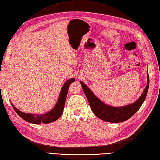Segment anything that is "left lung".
<instances>
[{"label": "left lung", "mask_w": 160, "mask_h": 160, "mask_svg": "<svg viewBox=\"0 0 160 160\" xmlns=\"http://www.w3.org/2000/svg\"><path fill=\"white\" fill-rule=\"evenodd\" d=\"M80 84L85 95L87 98L90 107L95 115L103 121L118 123L128 120L141 107L148 92L149 77L148 72H147V84L138 100L132 104L122 106V107H112V106L105 104L94 95L91 90L84 82H80Z\"/></svg>", "instance_id": "obj_1"}]
</instances>
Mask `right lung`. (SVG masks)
I'll return each mask as SVG.
<instances>
[{
  "instance_id": "add662e5",
  "label": "right lung",
  "mask_w": 160,
  "mask_h": 160,
  "mask_svg": "<svg viewBox=\"0 0 160 160\" xmlns=\"http://www.w3.org/2000/svg\"><path fill=\"white\" fill-rule=\"evenodd\" d=\"M75 81L74 78H70L67 80L61 88V91L58 99V101L56 103L55 106L51 109L50 112H47V113L41 114H32V113H26L19 111V109L16 108L15 106L11 103L12 107L13 108L15 112L21 117L22 119L25 121L32 123V124H39L40 123H44V124H48L59 119L61 114L63 113L65 99L68 95L69 87L71 83Z\"/></svg>"
}]
</instances>
